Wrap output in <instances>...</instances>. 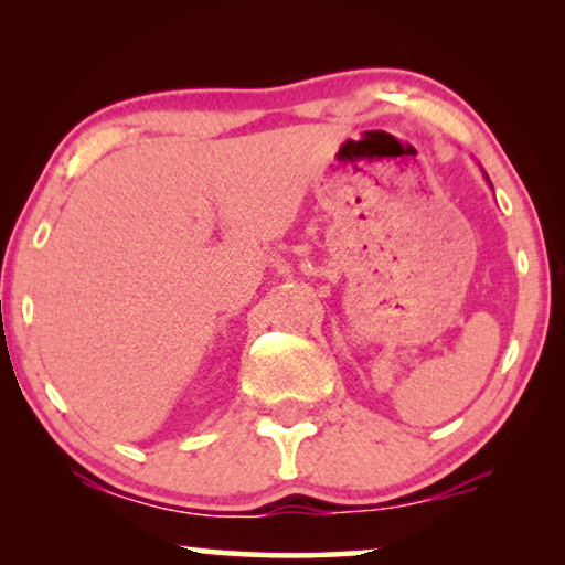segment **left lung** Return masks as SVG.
<instances>
[{"label": "left lung", "mask_w": 565, "mask_h": 565, "mask_svg": "<svg viewBox=\"0 0 565 565\" xmlns=\"http://www.w3.org/2000/svg\"><path fill=\"white\" fill-rule=\"evenodd\" d=\"M483 177H486V172H483ZM486 182H489V177H486ZM491 184V182H489Z\"/></svg>", "instance_id": "left-lung-1"}]
</instances>
